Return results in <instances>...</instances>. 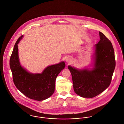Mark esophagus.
<instances>
[{
    "label": "esophagus",
    "instance_id": "34e87169",
    "mask_svg": "<svg viewBox=\"0 0 124 124\" xmlns=\"http://www.w3.org/2000/svg\"><path fill=\"white\" fill-rule=\"evenodd\" d=\"M72 58L71 57H68L66 59V62L68 64L71 63L72 62Z\"/></svg>",
    "mask_w": 124,
    "mask_h": 124
}]
</instances>
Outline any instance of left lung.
<instances>
[{
	"label": "left lung",
	"instance_id": "8db88e82",
	"mask_svg": "<svg viewBox=\"0 0 124 124\" xmlns=\"http://www.w3.org/2000/svg\"><path fill=\"white\" fill-rule=\"evenodd\" d=\"M100 40L95 45L94 67L78 70L68 66L75 93L84 98H93L110 85L116 67L115 52L110 41L99 31Z\"/></svg>",
	"mask_w": 124,
	"mask_h": 124
}]
</instances>
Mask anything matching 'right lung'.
Masks as SVG:
<instances>
[{
    "label": "right lung",
    "mask_w": 124,
    "mask_h": 124,
    "mask_svg": "<svg viewBox=\"0 0 124 124\" xmlns=\"http://www.w3.org/2000/svg\"><path fill=\"white\" fill-rule=\"evenodd\" d=\"M16 41L11 55L9 66L13 80L16 88L30 99L43 101L48 98L54 92L55 79L65 67L64 62L49 66L41 74L28 72L20 65L18 56V44L23 38Z\"/></svg>",
    "instance_id": "add662e5"
}]
</instances>
